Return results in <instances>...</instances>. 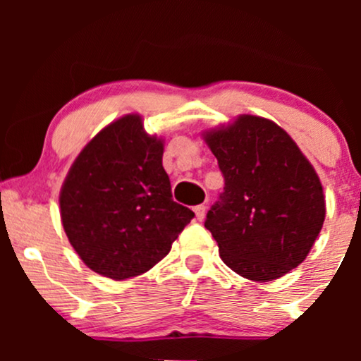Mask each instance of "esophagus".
<instances>
[{
  "label": "esophagus",
  "instance_id": "1",
  "mask_svg": "<svg viewBox=\"0 0 361 361\" xmlns=\"http://www.w3.org/2000/svg\"><path fill=\"white\" fill-rule=\"evenodd\" d=\"M195 215H197V221H204V219H205V212H207V207L204 205V204H202V205H197V207H195Z\"/></svg>",
  "mask_w": 361,
  "mask_h": 361
}]
</instances>
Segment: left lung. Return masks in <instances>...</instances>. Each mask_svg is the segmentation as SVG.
I'll return each mask as SVG.
<instances>
[{
    "instance_id": "obj_1",
    "label": "left lung",
    "mask_w": 361,
    "mask_h": 361,
    "mask_svg": "<svg viewBox=\"0 0 361 361\" xmlns=\"http://www.w3.org/2000/svg\"><path fill=\"white\" fill-rule=\"evenodd\" d=\"M204 139L226 181L205 221L222 261L252 281L287 275L324 224L316 169L283 128L256 115H239Z\"/></svg>"
}]
</instances>
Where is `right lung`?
<instances>
[{
  "mask_svg": "<svg viewBox=\"0 0 361 361\" xmlns=\"http://www.w3.org/2000/svg\"><path fill=\"white\" fill-rule=\"evenodd\" d=\"M163 139L128 114L102 128L74 159L59 205L69 243L98 275L126 280L151 270L193 219L176 204Z\"/></svg>",
  "mask_w": 361,
  "mask_h": 361,
  "instance_id": "add662e5",
  "label": "right lung"
}]
</instances>
